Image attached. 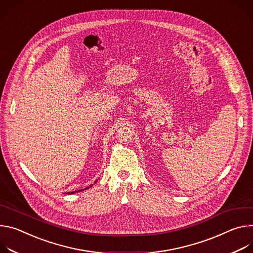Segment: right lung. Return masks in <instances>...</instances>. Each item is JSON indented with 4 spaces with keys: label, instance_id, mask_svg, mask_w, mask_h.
<instances>
[{
    "label": "right lung",
    "instance_id": "1",
    "mask_svg": "<svg viewBox=\"0 0 253 253\" xmlns=\"http://www.w3.org/2000/svg\"><path fill=\"white\" fill-rule=\"evenodd\" d=\"M97 182V180L94 182V183H96ZM93 185V184H92ZM92 185H90L89 187H86L85 189H84V190H86V189H88V188H90V187H92ZM79 191H83V190H78V191H74V192H67V193H65V194H74V193H77V192H79Z\"/></svg>",
    "mask_w": 253,
    "mask_h": 253
}]
</instances>
